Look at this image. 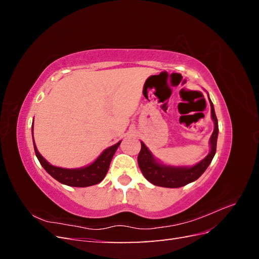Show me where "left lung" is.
<instances>
[{"mask_svg": "<svg viewBox=\"0 0 259 259\" xmlns=\"http://www.w3.org/2000/svg\"><path fill=\"white\" fill-rule=\"evenodd\" d=\"M208 100L210 104L211 120L214 122V132L209 139V153L198 164H195V165L190 167L169 166L164 165V164H161L156 161L152 153L149 151V149L142 142V149H140V152L138 154V165L148 182H150L151 184L159 187L179 188L194 182V180H197L203 173H204L216 153L218 137V121L215 114L213 103H211V100L209 98Z\"/></svg>", "mask_w": 259, "mask_h": 259, "instance_id": "obj_1", "label": "left lung"}]
</instances>
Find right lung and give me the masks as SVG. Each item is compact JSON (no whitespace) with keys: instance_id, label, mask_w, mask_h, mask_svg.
Instances as JSON below:
<instances>
[{"instance_id":"1","label":"right lung","mask_w":259,"mask_h":259,"mask_svg":"<svg viewBox=\"0 0 259 259\" xmlns=\"http://www.w3.org/2000/svg\"><path fill=\"white\" fill-rule=\"evenodd\" d=\"M32 138H33V124H32ZM121 142L107 148L98 158L94 161L91 165L81 168H62L54 166L46 161L43 156L37 151L36 146L33 140L35 155L41 163V165L48 173L59 183L70 186V187H89L99 184L107 174L110 166L113 154L116 149L119 148Z\"/></svg>"}]
</instances>
